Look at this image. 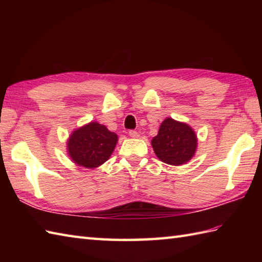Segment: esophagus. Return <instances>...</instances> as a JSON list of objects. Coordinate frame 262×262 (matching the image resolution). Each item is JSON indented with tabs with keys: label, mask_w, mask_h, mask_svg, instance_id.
<instances>
[{
	"label": "esophagus",
	"mask_w": 262,
	"mask_h": 262,
	"mask_svg": "<svg viewBox=\"0 0 262 262\" xmlns=\"http://www.w3.org/2000/svg\"><path fill=\"white\" fill-rule=\"evenodd\" d=\"M129 136H130L132 138H137V137H140V134H138V133H137L136 130H130V132H129Z\"/></svg>",
	"instance_id": "esophagus-1"
}]
</instances>
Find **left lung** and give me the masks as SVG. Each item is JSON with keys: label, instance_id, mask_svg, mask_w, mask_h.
<instances>
[{"label": "left lung", "instance_id": "obj_1", "mask_svg": "<svg viewBox=\"0 0 262 262\" xmlns=\"http://www.w3.org/2000/svg\"><path fill=\"white\" fill-rule=\"evenodd\" d=\"M197 142L196 133L186 122L165 118L151 144L159 160L178 166L186 164L194 157Z\"/></svg>", "mask_w": 262, "mask_h": 262}]
</instances>
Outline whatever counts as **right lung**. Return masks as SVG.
Returning a JSON list of instances; mask_svg holds the SVG:
<instances>
[{
    "label": "right lung",
    "mask_w": 262,
    "mask_h": 262,
    "mask_svg": "<svg viewBox=\"0 0 262 262\" xmlns=\"http://www.w3.org/2000/svg\"><path fill=\"white\" fill-rule=\"evenodd\" d=\"M117 142V134L92 120L72 132L66 147L73 163L86 169H96L109 160Z\"/></svg>",
    "instance_id": "obj_1"
}]
</instances>
